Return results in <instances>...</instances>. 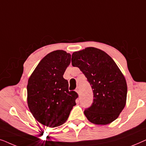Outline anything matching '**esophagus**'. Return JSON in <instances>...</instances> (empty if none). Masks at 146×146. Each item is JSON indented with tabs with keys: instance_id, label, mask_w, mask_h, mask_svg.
Wrapping results in <instances>:
<instances>
[{
	"instance_id": "34e87169",
	"label": "esophagus",
	"mask_w": 146,
	"mask_h": 146,
	"mask_svg": "<svg viewBox=\"0 0 146 146\" xmlns=\"http://www.w3.org/2000/svg\"><path fill=\"white\" fill-rule=\"evenodd\" d=\"M76 92L79 95H80V87H77L76 89Z\"/></svg>"
}]
</instances>
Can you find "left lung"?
<instances>
[{"mask_svg":"<svg viewBox=\"0 0 146 146\" xmlns=\"http://www.w3.org/2000/svg\"><path fill=\"white\" fill-rule=\"evenodd\" d=\"M72 65L79 68L91 86L94 98L84 114L90 122L106 125L114 121L125 107L127 84L113 59L93 47L75 52Z\"/></svg>","mask_w":146,"mask_h":146,"instance_id":"obj_1","label":"left lung"}]
</instances>
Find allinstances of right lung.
Listing matches in <instances>:
<instances>
[{"mask_svg": "<svg viewBox=\"0 0 146 146\" xmlns=\"http://www.w3.org/2000/svg\"><path fill=\"white\" fill-rule=\"evenodd\" d=\"M71 55L56 50L40 62L29 78L28 106L38 121L48 127L62 125L68 117L78 94L68 90V82L63 78L70 63Z\"/></svg>", "mask_w": 146, "mask_h": 146, "instance_id": "1", "label": "right lung"}]
</instances>
